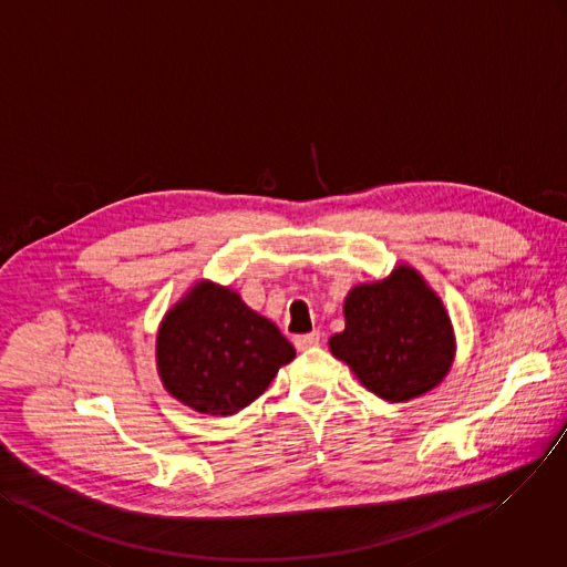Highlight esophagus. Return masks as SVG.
Segmentation results:
<instances>
[{
  "mask_svg": "<svg viewBox=\"0 0 567 567\" xmlns=\"http://www.w3.org/2000/svg\"><path fill=\"white\" fill-rule=\"evenodd\" d=\"M319 339H321L319 330H312V332H308V334H297V337H295V349H297V351H308V349H312V347L319 344Z\"/></svg>",
  "mask_w": 567,
  "mask_h": 567,
  "instance_id": "obj_1",
  "label": "esophagus"
}]
</instances>
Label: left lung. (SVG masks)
I'll use <instances>...</instances> for the list:
<instances>
[{"instance_id":"obj_1","label":"left lung","mask_w":567,"mask_h":567,"mask_svg":"<svg viewBox=\"0 0 567 567\" xmlns=\"http://www.w3.org/2000/svg\"><path fill=\"white\" fill-rule=\"evenodd\" d=\"M347 328L328 339L330 353L386 402L435 389L456 355L454 326L417 270L398 266L386 279L355 286L344 301Z\"/></svg>"}]
</instances>
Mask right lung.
<instances>
[{"instance_id": "add662e5", "label": "right lung", "mask_w": 567, "mask_h": 567, "mask_svg": "<svg viewBox=\"0 0 567 567\" xmlns=\"http://www.w3.org/2000/svg\"><path fill=\"white\" fill-rule=\"evenodd\" d=\"M292 358V344L270 319L212 281L192 286L167 310L156 337L163 386L207 415L246 409Z\"/></svg>"}]
</instances>
